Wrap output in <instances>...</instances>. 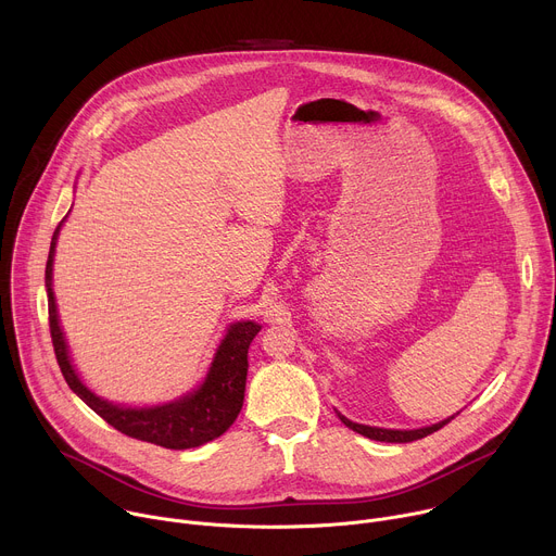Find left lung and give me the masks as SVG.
Instances as JSON below:
<instances>
[{"label": "left lung", "instance_id": "8db88e82", "mask_svg": "<svg viewBox=\"0 0 556 556\" xmlns=\"http://www.w3.org/2000/svg\"><path fill=\"white\" fill-rule=\"evenodd\" d=\"M337 412V416L341 418V422L345 425V427H350L352 431H356V433H361V435H365V438H369V440H376V442H414V440H420V438H427L429 433H433V431H438V429H442L444 425H448L457 414H453V416H448V418H444V420H440V422H435V425H429V427H420V429H382V427H369V425H358V422H352L350 418H345L339 409H334Z\"/></svg>", "mask_w": 556, "mask_h": 556}]
</instances>
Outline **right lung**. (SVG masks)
Here are the masks:
<instances>
[{
	"instance_id": "add662e5",
	"label": "right lung",
	"mask_w": 556,
	"mask_h": 556,
	"mask_svg": "<svg viewBox=\"0 0 556 556\" xmlns=\"http://www.w3.org/2000/svg\"><path fill=\"white\" fill-rule=\"evenodd\" d=\"M65 219L67 215L59 222L50 242V253L46 264V292H48L52 345H54L61 374L70 384V389L108 425L142 442L182 451V448L202 446L219 438L242 412L247 374H249V348L253 339L260 334L262 326L255 321L230 324L219 345L215 348V354L211 358V365L202 382L195 384L191 391L178 395L174 401L131 407V405L103 399V395L90 389L81 378V374L76 371V365L72 363L70 348L59 321L56 296L52 288V270H54L59 232Z\"/></svg>"
}]
</instances>
